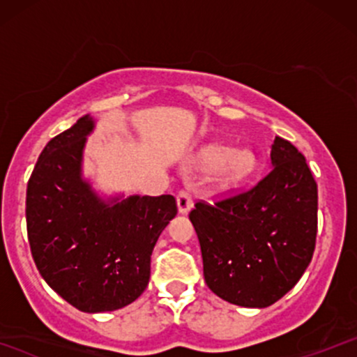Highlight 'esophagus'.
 <instances>
[{
	"mask_svg": "<svg viewBox=\"0 0 357 357\" xmlns=\"http://www.w3.org/2000/svg\"><path fill=\"white\" fill-rule=\"evenodd\" d=\"M176 203H178V211L181 215H188L192 208L191 195L188 191H179L178 196H176Z\"/></svg>",
	"mask_w": 357,
	"mask_h": 357,
	"instance_id": "esophagus-1",
	"label": "esophagus"
}]
</instances>
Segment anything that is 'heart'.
I'll list each match as a JSON object with an SVG mask.
<instances>
[{
    "label": "heart",
    "instance_id": "b5f03b06",
    "mask_svg": "<svg viewBox=\"0 0 357 357\" xmlns=\"http://www.w3.org/2000/svg\"><path fill=\"white\" fill-rule=\"evenodd\" d=\"M257 166V158L248 147L211 144L203 147L192 161V167L202 173L216 171V179L223 188H233L248 178Z\"/></svg>",
    "mask_w": 357,
    "mask_h": 357
}]
</instances>
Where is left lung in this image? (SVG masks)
Wrapping results in <instances>:
<instances>
[{
    "label": "left lung",
    "instance_id": "1",
    "mask_svg": "<svg viewBox=\"0 0 357 357\" xmlns=\"http://www.w3.org/2000/svg\"><path fill=\"white\" fill-rule=\"evenodd\" d=\"M270 171L230 199L196 203L206 285L223 301L250 309L275 304L309 267L317 235V184L305 158L282 137L270 147Z\"/></svg>",
    "mask_w": 357,
    "mask_h": 357
}]
</instances>
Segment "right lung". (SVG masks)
<instances>
[{
  "mask_svg": "<svg viewBox=\"0 0 357 357\" xmlns=\"http://www.w3.org/2000/svg\"><path fill=\"white\" fill-rule=\"evenodd\" d=\"M90 114L53 137L26 188V230L43 280L89 314L132 304L149 284L151 255L178 208L171 195H105L84 174Z\"/></svg>",
  "mask_w": 357,
  "mask_h": 357,
  "instance_id": "right-lung-1",
  "label": "right lung"
}]
</instances>
